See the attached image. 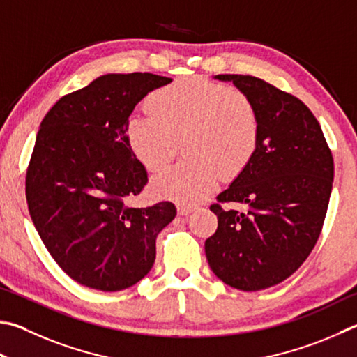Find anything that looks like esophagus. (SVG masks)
I'll return each instance as SVG.
<instances>
[{
	"label": "esophagus",
	"instance_id": "34e87169",
	"mask_svg": "<svg viewBox=\"0 0 357 357\" xmlns=\"http://www.w3.org/2000/svg\"><path fill=\"white\" fill-rule=\"evenodd\" d=\"M176 209H178L179 215H189L190 212L195 211V207H193V206H185V204H178Z\"/></svg>",
	"mask_w": 357,
	"mask_h": 357
}]
</instances>
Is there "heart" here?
I'll list each match as a JSON object with an SVG mask.
<instances>
[{
    "mask_svg": "<svg viewBox=\"0 0 357 357\" xmlns=\"http://www.w3.org/2000/svg\"><path fill=\"white\" fill-rule=\"evenodd\" d=\"M151 114L126 120V144L148 172L165 167L183 140L187 159L151 181L154 195L179 204L209 197L222 174L236 178L255 159L261 140L256 106L243 92L204 77L187 76L158 89Z\"/></svg>",
    "mask_w": 357,
    "mask_h": 357,
    "instance_id": "1",
    "label": "heart"
}]
</instances>
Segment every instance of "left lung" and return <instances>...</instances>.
<instances>
[{
    "mask_svg": "<svg viewBox=\"0 0 357 357\" xmlns=\"http://www.w3.org/2000/svg\"><path fill=\"white\" fill-rule=\"evenodd\" d=\"M256 106L261 140L255 159L218 203L215 234L204 243L209 267L228 286L256 291L295 273L315 246L333 190L334 162L319 121L294 95L255 76L215 75Z\"/></svg>",
    "mask_w": 357,
    "mask_h": 357,
    "instance_id": "8db88e82",
    "label": "left lung"
}]
</instances>
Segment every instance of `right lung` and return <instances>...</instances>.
<instances>
[{
    "instance_id": "add662e5",
    "label": "right lung",
    "mask_w": 357,
    "mask_h": 357,
    "mask_svg": "<svg viewBox=\"0 0 357 357\" xmlns=\"http://www.w3.org/2000/svg\"><path fill=\"white\" fill-rule=\"evenodd\" d=\"M172 79L109 73L68 93L40 123L26 173V199L42 242L82 286L116 291L151 270L159 232L176 217L162 201L129 207L148 183L125 126L145 96Z\"/></svg>"
}]
</instances>
